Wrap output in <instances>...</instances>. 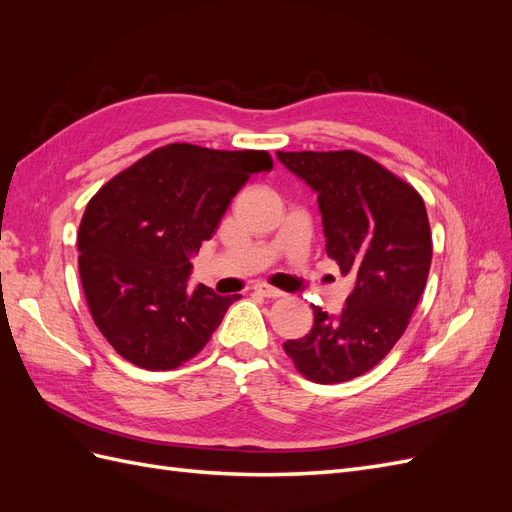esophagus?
Listing matches in <instances>:
<instances>
[{
    "label": "esophagus",
    "mask_w": 512,
    "mask_h": 512,
    "mask_svg": "<svg viewBox=\"0 0 512 512\" xmlns=\"http://www.w3.org/2000/svg\"><path fill=\"white\" fill-rule=\"evenodd\" d=\"M254 290H256L258 294H262V297H267V299H280V297H284L282 290L273 288V286L267 284V282H258V284L254 286Z\"/></svg>",
    "instance_id": "34e87169"
}]
</instances>
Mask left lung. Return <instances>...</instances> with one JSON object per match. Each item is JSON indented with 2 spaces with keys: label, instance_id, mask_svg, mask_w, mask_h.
Wrapping results in <instances>:
<instances>
[{
  "label": "left lung",
  "instance_id": "left-lung-1",
  "mask_svg": "<svg viewBox=\"0 0 512 512\" xmlns=\"http://www.w3.org/2000/svg\"><path fill=\"white\" fill-rule=\"evenodd\" d=\"M318 194L327 254L354 290L337 316L314 307V327L288 339L294 367L318 384L376 367L404 335L431 267V230L421 194L356 151H277Z\"/></svg>",
  "mask_w": 512,
  "mask_h": 512
}]
</instances>
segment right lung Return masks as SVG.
Listing matches in <instances>:
<instances>
[{"label":"right lung","instance_id":"obj_1","mask_svg":"<svg viewBox=\"0 0 512 512\" xmlns=\"http://www.w3.org/2000/svg\"><path fill=\"white\" fill-rule=\"evenodd\" d=\"M271 168L267 151L173 143L89 200L79 228L81 284L96 327L123 359L166 371L207 346L241 294L190 290V256L250 175Z\"/></svg>","mask_w":512,"mask_h":512}]
</instances>
